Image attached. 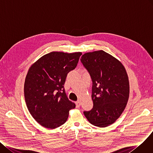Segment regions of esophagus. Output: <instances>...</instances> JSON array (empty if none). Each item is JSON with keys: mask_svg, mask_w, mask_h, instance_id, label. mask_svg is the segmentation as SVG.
Here are the masks:
<instances>
[{"mask_svg": "<svg viewBox=\"0 0 153 153\" xmlns=\"http://www.w3.org/2000/svg\"><path fill=\"white\" fill-rule=\"evenodd\" d=\"M75 104H76V107H79L81 105V102L79 101H77L76 102H75Z\"/></svg>", "mask_w": 153, "mask_h": 153, "instance_id": "esophagus-1", "label": "esophagus"}]
</instances>
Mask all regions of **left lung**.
<instances>
[{
  "label": "left lung",
  "mask_w": 153,
  "mask_h": 153,
  "mask_svg": "<svg viewBox=\"0 0 153 153\" xmlns=\"http://www.w3.org/2000/svg\"><path fill=\"white\" fill-rule=\"evenodd\" d=\"M80 60L93 82V107L83 113L94 126H109L119 119L128 100L127 71L120 61L102 50L85 53Z\"/></svg>",
  "instance_id": "left-lung-1"
}]
</instances>
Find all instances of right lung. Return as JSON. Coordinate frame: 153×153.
Returning a JSON list of instances; mask_svg holds the SVG:
<instances>
[{
	"label": "right lung",
	"mask_w": 153,
	"mask_h": 153,
	"mask_svg": "<svg viewBox=\"0 0 153 153\" xmlns=\"http://www.w3.org/2000/svg\"><path fill=\"white\" fill-rule=\"evenodd\" d=\"M82 54L52 52L30 68L24 85L25 102L33 117L44 127L61 126L67 121L69 111L75 107L64 86L68 73L76 68Z\"/></svg>",
	"instance_id": "add662e5"
}]
</instances>
